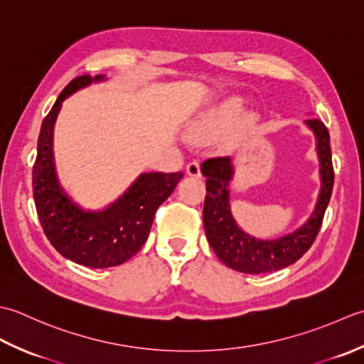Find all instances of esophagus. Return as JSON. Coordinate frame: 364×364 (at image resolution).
<instances>
[{
  "instance_id": "34e87169",
  "label": "esophagus",
  "mask_w": 364,
  "mask_h": 364,
  "mask_svg": "<svg viewBox=\"0 0 364 364\" xmlns=\"http://www.w3.org/2000/svg\"><path fill=\"white\" fill-rule=\"evenodd\" d=\"M187 174L191 177H199L201 176V166H199V161L193 160L187 165Z\"/></svg>"
}]
</instances>
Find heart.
<instances>
[{
	"label": "heart",
	"instance_id": "b5f03b06",
	"mask_svg": "<svg viewBox=\"0 0 364 364\" xmlns=\"http://www.w3.org/2000/svg\"><path fill=\"white\" fill-rule=\"evenodd\" d=\"M243 113L242 102L239 99H231L221 103L220 107L207 111L193 125V133L198 136H210L217 133L231 129L240 119Z\"/></svg>",
	"mask_w": 364,
	"mask_h": 364
}]
</instances>
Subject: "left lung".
Segmentation results:
<instances>
[{
  "mask_svg": "<svg viewBox=\"0 0 364 364\" xmlns=\"http://www.w3.org/2000/svg\"><path fill=\"white\" fill-rule=\"evenodd\" d=\"M306 125L316 135V149L321 163V193L316 209L306 223L295 232L279 237L277 240L255 239L243 232L234 221L228 188L232 177L231 159L215 157L205 160L201 165L207 191L203 210L205 237L215 255L229 269L255 275L275 272L299 261L314 243L330 203L335 171L331 163L330 133L325 124L321 119H308Z\"/></svg>",
  "mask_w": 364,
  "mask_h": 364,
  "instance_id": "left-lung-1",
  "label": "left lung"
}]
</instances>
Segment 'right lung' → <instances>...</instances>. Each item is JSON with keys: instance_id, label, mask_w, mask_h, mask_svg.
<instances>
[{"instance_id": "obj_1", "label": "right lung", "mask_w": 364, "mask_h": 364, "mask_svg": "<svg viewBox=\"0 0 364 364\" xmlns=\"http://www.w3.org/2000/svg\"><path fill=\"white\" fill-rule=\"evenodd\" d=\"M103 75H81L64 87L42 122L33 166L36 210L47 239L72 262L105 269L135 256L149 235L155 212L174 191L182 173H144L107 209L86 212L59 187L53 161V129L63 102Z\"/></svg>"}]
</instances>
